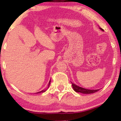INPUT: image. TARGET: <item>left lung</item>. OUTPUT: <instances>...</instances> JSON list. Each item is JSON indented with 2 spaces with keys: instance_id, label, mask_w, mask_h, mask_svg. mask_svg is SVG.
Returning <instances> with one entry per match:
<instances>
[{
  "instance_id": "obj_1",
  "label": "left lung",
  "mask_w": 121,
  "mask_h": 121,
  "mask_svg": "<svg viewBox=\"0 0 121 121\" xmlns=\"http://www.w3.org/2000/svg\"><path fill=\"white\" fill-rule=\"evenodd\" d=\"M100 29L102 30V31H104V30L102 29V28H100ZM71 84H72V86L73 87V90H74L76 92H80L84 94H91V93L96 92H97L99 90V89L98 90L86 89H84V88L79 87L78 86H77V85H75V84H73V83H71Z\"/></svg>"
}]
</instances>
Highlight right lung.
<instances>
[{"instance_id":"1","label":"right lung","mask_w":121,"mask_h":121,"mask_svg":"<svg viewBox=\"0 0 121 121\" xmlns=\"http://www.w3.org/2000/svg\"><path fill=\"white\" fill-rule=\"evenodd\" d=\"M50 83H51V81H50V82H49V84H48V87H49V86H50ZM45 91H46V90H42V91H40V92H37V93H36L44 92H45Z\"/></svg>"}]
</instances>
